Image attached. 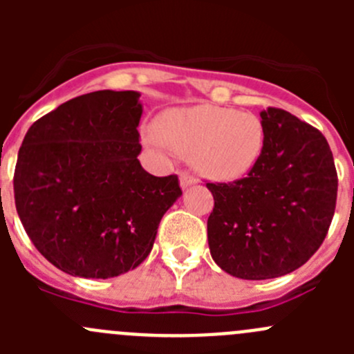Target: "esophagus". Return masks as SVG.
I'll return each instance as SVG.
<instances>
[{
  "label": "esophagus",
  "instance_id": "1",
  "mask_svg": "<svg viewBox=\"0 0 354 354\" xmlns=\"http://www.w3.org/2000/svg\"><path fill=\"white\" fill-rule=\"evenodd\" d=\"M195 183H197V180H195V178L192 176L190 173H181L180 174L181 188H188V187H192V185H195Z\"/></svg>",
  "mask_w": 354,
  "mask_h": 354
}]
</instances>
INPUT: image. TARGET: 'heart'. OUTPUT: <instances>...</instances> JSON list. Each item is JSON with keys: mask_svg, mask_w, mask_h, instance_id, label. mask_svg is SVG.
<instances>
[{"mask_svg": "<svg viewBox=\"0 0 354 354\" xmlns=\"http://www.w3.org/2000/svg\"><path fill=\"white\" fill-rule=\"evenodd\" d=\"M147 144H166L190 162L202 176L233 181L252 171L266 142L262 120L248 111L198 104L169 109L156 121Z\"/></svg>", "mask_w": 354, "mask_h": 354, "instance_id": "1", "label": "heart"}]
</instances>
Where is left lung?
Listing matches in <instances>:
<instances>
[{
  "label": "left lung",
  "instance_id": "1",
  "mask_svg": "<svg viewBox=\"0 0 354 354\" xmlns=\"http://www.w3.org/2000/svg\"><path fill=\"white\" fill-rule=\"evenodd\" d=\"M260 118L266 142L252 171L231 183H207L210 255L224 272L248 281L301 267L326 240L337 198L326 137L284 109L267 108Z\"/></svg>",
  "mask_w": 354,
  "mask_h": 354
}]
</instances>
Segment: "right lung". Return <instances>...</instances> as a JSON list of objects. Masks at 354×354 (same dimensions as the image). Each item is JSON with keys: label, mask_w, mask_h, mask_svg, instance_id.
I'll list each match as a JSON object with an SVG mask.
<instances>
[{"label": "right lung", "mask_w": 354, "mask_h": 354, "mask_svg": "<svg viewBox=\"0 0 354 354\" xmlns=\"http://www.w3.org/2000/svg\"><path fill=\"white\" fill-rule=\"evenodd\" d=\"M140 94L97 91L39 118L13 176L25 233L70 276L108 279L140 266L181 195L176 174L152 176L140 154Z\"/></svg>", "instance_id": "obj_1"}]
</instances>
